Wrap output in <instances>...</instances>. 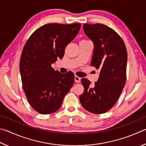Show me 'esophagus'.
<instances>
[{
    "instance_id": "obj_1",
    "label": "esophagus",
    "mask_w": 146,
    "mask_h": 146,
    "mask_svg": "<svg viewBox=\"0 0 146 146\" xmlns=\"http://www.w3.org/2000/svg\"><path fill=\"white\" fill-rule=\"evenodd\" d=\"M74 81L76 83H80L81 81V78L80 77H78V76H74Z\"/></svg>"
}]
</instances>
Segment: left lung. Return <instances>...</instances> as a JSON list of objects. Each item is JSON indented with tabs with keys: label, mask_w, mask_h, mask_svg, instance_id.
<instances>
[{
	"label": "left lung",
	"mask_w": 146,
	"mask_h": 146,
	"mask_svg": "<svg viewBox=\"0 0 146 146\" xmlns=\"http://www.w3.org/2000/svg\"><path fill=\"white\" fill-rule=\"evenodd\" d=\"M83 29L94 43L91 65L99 69L100 74L94 86L81 79L84 92L80 101L86 110L104 113L116 103L126 84V47L118 33L106 25L85 24Z\"/></svg>",
	"instance_id": "8db88e82"
}]
</instances>
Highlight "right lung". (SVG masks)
I'll list each match as a JSON object with an SVG mask.
<instances>
[{"mask_svg":"<svg viewBox=\"0 0 146 146\" xmlns=\"http://www.w3.org/2000/svg\"><path fill=\"white\" fill-rule=\"evenodd\" d=\"M81 24H48L28 38L20 60L22 87L31 106L41 114L57 111L72 88L74 74H61L51 64L64 56L65 49L80 31Z\"/></svg>","mask_w":146,"mask_h":146,"instance_id":"1","label":"right lung"}]
</instances>
